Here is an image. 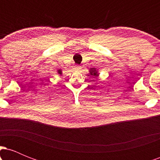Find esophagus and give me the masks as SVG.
<instances>
[{
	"label": "esophagus",
	"mask_w": 160,
	"mask_h": 160,
	"mask_svg": "<svg viewBox=\"0 0 160 160\" xmlns=\"http://www.w3.org/2000/svg\"><path fill=\"white\" fill-rule=\"evenodd\" d=\"M74 69L75 70V71H80V70H81V66H80V65H77V66H75Z\"/></svg>",
	"instance_id": "esophagus-1"
}]
</instances>
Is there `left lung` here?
<instances>
[{
  "instance_id": "1",
  "label": "left lung",
  "mask_w": 160,
  "mask_h": 160,
  "mask_svg": "<svg viewBox=\"0 0 160 160\" xmlns=\"http://www.w3.org/2000/svg\"><path fill=\"white\" fill-rule=\"evenodd\" d=\"M89 74H90L92 77H97L98 76V71L96 68H90L89 69Z\"/></svg>"
}]
</instances>
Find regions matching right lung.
I'll return each mask as SVG.
<instances>
[{
	"mask_svg": "<svg viewBox=\"0 0 160 160\" xmlns=\"http://www.w3.org/2000/svg\"><path fill=\"white\" fill-rule=\"evenodd\" d=\"M57 72H58V74H60V75H62V70H61V69L58 70V71H57Z\"/></svg>",
	"mask_w": 160,
	"mask_h": 160,
	"instance_id": "right-lung-1",
	"label": "right lung"
}]
</instances>
